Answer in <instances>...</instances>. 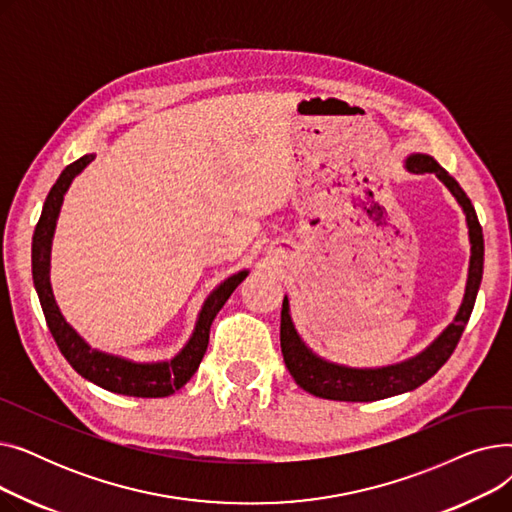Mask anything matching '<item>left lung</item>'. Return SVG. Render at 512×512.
<instances>
[{
  "mask_svg": "<svg viewBox=\"0 0 512 512\" xmlns=\"http://www.w3.org/2000/svg\"><path fill=\"white\" fill-rule=\"evenodd\" d=\"M405 166L409 172H415V174H425V172L436 174L465 211L469 242H471V259H469V276H467L463 303L452 324L419 355L388 367L357 369V367L338 365L315 355L303 342V338L297 334V330H294L288 299L284 297L282 315H280V346H282L284 363L294 382L313 396L328 398V400H346V402H371V400L396 396L402 392H411L421 384H425L450 359L456 344H459L465 332V326L477 299L481 276H483V234H481L475 207L471 205V199L465 195L459 182H456L432 155L413 153L407 157Z\"/></svg>",
  "mask_w": 512,
  "mask_h": 512,
  "instance_id": "1",
  "label": "left lung"
}]
</instances>
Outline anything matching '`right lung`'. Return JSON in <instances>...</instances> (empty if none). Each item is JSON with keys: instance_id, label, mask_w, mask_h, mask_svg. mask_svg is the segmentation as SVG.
<instances>
[{"instance_id": "right-lung-1", "label": "right lung", "mask_w": 512, "mask_h": 512, "mask_svg": "<svg viewBox=\"0 0 512 512\" xmlns=\"http://www.w3.org/2000/svg\"><path fill=\"white\" fill-rule=\"evenodd\" d=\"M93 159H95L93 153L83 155L80 159H76L74 164L66 166V170L60 174L56 184L51 186L33 234V280H35V288L43 307V315L62 355L74 367V371L83 375L85 380L97 384L103 390H110L124 396H137V398L170 396L191 380L195 371L199 369V363L207 351L209 328L213 324L215 315H218V311L230 299V294L236 290V286L249 276V272L242 270L230 276L209 294L199 311L193 336L188 338L182 351L170 361L137 363V361H130V359L91 348L89 342L64 319L56 299H53L51 282H49V257H51L53 232H56V222H58L68 186L91 164Z\"/></svg>"}]
</instances>
